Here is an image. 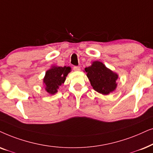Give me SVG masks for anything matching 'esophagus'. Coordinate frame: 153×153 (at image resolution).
<instances>
[{
	"label": "esophagus",
	"mask_w": 153,
	"mask_h": 153,
	"mask_svg": "<svg viewBox=\"0 0 153 153\" xmlns=\"http://www.w3.org/2000/svg\"><path fill=\"white\" fill-rule=\"evenodd\" d=\"M73 70H74L75 71H80V66H74L73 67Z\"/></svg>",
	"instance_id": "1"
}]
</instances>
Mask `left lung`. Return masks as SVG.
<instances>
[{
  "mask_svg": "<svg viewBox=\"0 0 153 153\" xmlns=\"http://www.w3.org/2000/svg\"><path fill=\"white\" fill-rule=\"evenodd\" d=\"M93 89L103 95H108L117 87L118 75L108 68L102 62L95 61L85 68Z\"/></svg>",
  "mask_w": 153,
  "mask_h": 153,
  "instance_id": "left-lung-1",
  "label": "left lung"
}]
</instances>
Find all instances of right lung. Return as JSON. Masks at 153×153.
Returning a JSON list of instances; mask_svg holds the SVG:
<instances>
[{"instance_id": "add662e5", "label": "right lung", "mask_w": 153, "mask_h": 153, "mask_svg": "<svg viewBox=\"0 0 153 153\" xmlns=\"http://www.w3.org/2000/svg\"><path fill=\"white\" fill-rule=\"evenodd\" d=\"M71 68L68 66H53L46 71L43 79L45 90L50 94L57 92V89L66 80V77L71 72Z\"/></svg>"}]
</instances>
